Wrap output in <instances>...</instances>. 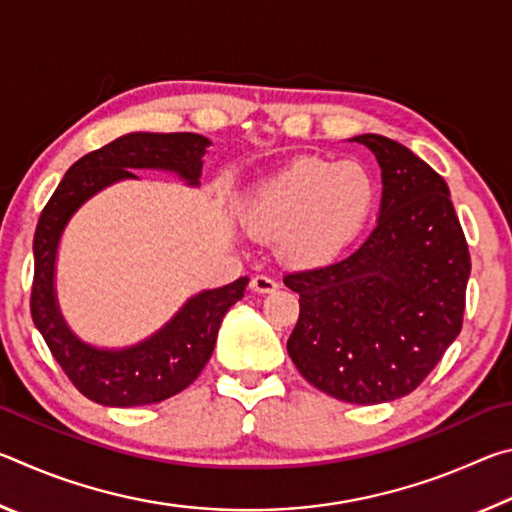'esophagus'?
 Masks as SVG:
<instances>
[{
	"mask_svg": "<svg viewBox=\"0 0 512 512\" xmlns=\"http://www.w3.org/2000/svg\"><path fill=\"white\" fill-rule=\"evenodd\" d=\"M277 287H280V284H277L273 277H266V275H255L253 280H250V289L255 293H273L277 291Z\"/></svg>",
	"mask_w": 512,
	"mask_h": 512,
	"instance_id": "1",
	"label": "esophagus"
}]
</instances>
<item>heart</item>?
Wrapping results in <instances>:
<instances>
[{
	"label": "heart",
	"instance_id": "b5f03b06",
	"mask_svg": "<svg viewBox=\"0 0 512 512\" xmlns=\"http://www.w3.org/2000/svg\"><path fill=\"white\" fill-rule=\"evenodd\" d=\"M377 196V180L363 162L305 155L259 180L244 203V221L257 239L280 241L289 264L316 268L359 237Z\"/></svg>",
	"mask_w": 512,
	"mask_h": 512
}]
</instances>
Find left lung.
<instances>
[{
    "instance_id": "obj_1",
    "label": "left lung",
    "mask_w": 512,
    "mask_h": 512,
    "mask_svg": "<svg viewBox=\"0 0 512 512\" xmlns=\"http://www.w3.org/2000/svg\"><path fill=\"white\" fill-rule=\"evenodd\" d=\"M352 142L379 162L377 225L339 262L284 275L300 296L287 350L318 391L381 404L415 391L461 334L472 264L445 180L388 137Z\"/></svg>"
}]
</instances>
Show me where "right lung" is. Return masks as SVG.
Wrapping results in <instances>:
<instances>
[{
  "label": "right lung",
  "mask_w": 512,
  "mask_h": 512,
  "mask_svg": "<svg viewBox=\"0 0 512 512\" xmlns=\"http://www.w3.org/2000/svg\"><path fill=\"white\" fill-rule=\"evenodd\" d=\"M210 144L196 133L121 135L74 162L40 214L33 237L31 316L69 381L92 402L126 409L185 391L210 361L221 320L244 298L248 277L196 293L149 339L128 348H97L67 327L56 300V255L65 225L101 189L119 180H135V169L171 171L198 187Z\"/></svg>",
  "instance_id": "add662e5"
}]
</instances>
